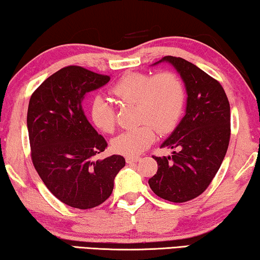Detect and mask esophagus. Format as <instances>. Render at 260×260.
Returning <instances> with one entry per match:
<instances>
[{
  "label": "esophagus",
  "mask_w": 260,
  "mask_h": 260,
  "mask_svg": "<svg viewBox=\"0 0 260 260\" xmlns=\"http://www.w3.org/2000/svg\"><path fill=\"white\" fill-rule=\"evenodd\" d=\"M125 161L127 165H131V163H136L138 161H141V157H130V156H126Z\"/></svg>",
  "instance_id": "1"
}]
</instances>
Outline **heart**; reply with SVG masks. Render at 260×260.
<instances>
[{"label":"heart","instance_id":"obj_1","mask_svg":"<svg viewBox=\"0 0 260 260\" xmlns=\"http://www.w3.org/2000/svg\"><path fill=\"white\" fill-rule=\"evenodd\" d=\"M111 93L122 103L136 104L140 126L126 130L111 142L112 150L124 156H137L150 147L156 131L168 134L182 115L186 91L175 73L162 72L151 76L142 72L124 74L111 87ZM92 122L103 133L110 134L116 126V111L111 102L103 95L92 99Z\"/></svg>","mask_w":260,"mask_h":260}]
</instances>
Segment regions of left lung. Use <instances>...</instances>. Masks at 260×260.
Wrapping results in <instances>:
<instances>
[{"label": "left lung", "instance_id": "1", "mask_svg": "<svg viewBox=\"0 0 260 260\" xmlns=\"http://www.w3.org/2000/svg\"><path fill=\"white\" fill-rule=\"evenodd\" d=\"M182 78L187 91L186 115L161 148L176 149L156 157L157 173L149 186L170 202L193 200L207 189L221 166L231 137L230 103L218 80L187 60L165 56Z\"/></svg>", "mask_w": 260, "mask_h": 260}]
</instances>
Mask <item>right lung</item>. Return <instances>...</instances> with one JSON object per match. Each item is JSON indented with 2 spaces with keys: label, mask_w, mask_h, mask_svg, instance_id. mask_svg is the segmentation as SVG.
I'll list each match as a JSON object with an SVG mask.
<instances>
[{
  "label": "right lung",
  "mask_w": 260,
  "mask_h": 260,
  "mask_svg": "<svg viewBox=\"0 0 260 260\" xmlns=\"http://www.w3.org/2000/svg\"><path fill=\"white\" fill-rule=\"evenodd\" d=\"M110 80L80 66H67L48 77L31 94L27 112L31 161L42 182L67 206L90 209L112 193L125 159L112 155L94 159L108 147L83 110L87 92Z\"/></svg>",
  "instance_id": "1"
}]
</instances>
